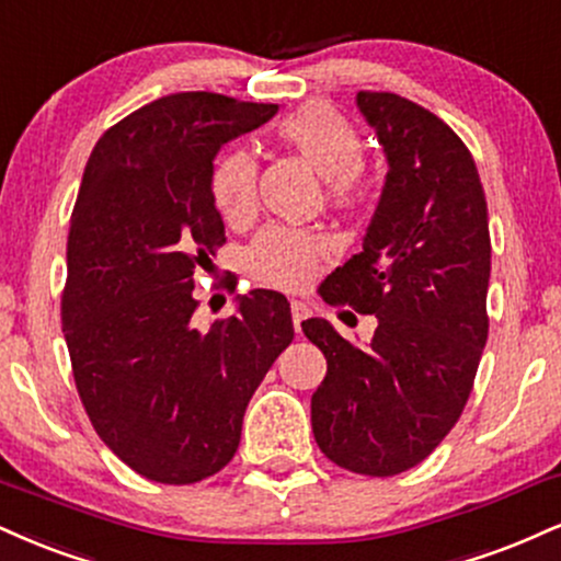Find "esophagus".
Listing matches in <instances>:
<instances>
[{
  "mask_svg": "<svg viewBox=\"0 0 561 561\" xmlns=\"http://www.w3.org/2000/svg\"><path fill=\"white\" fill-rule=\"evenodd\" d=\"M289 308H293V327H295V332H300V323L310 316V308L302 300H293V302H289Z\"/></svg>",
  "mask_w": 561,
  "mask_h": 561,
  "instance_id": "obj_1",
  "label": "esophagus"
}]
</instances>
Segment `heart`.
<instances>
[{
	"instance_id": "1",
	"label": "heart",
	"mask_w": 561,
	"mask_h": 561,
	"mask_svg": "<svg viewBox=\"0 0 561 561\" xmlns=\"http://www.w3.org/2000/svg\"><path fill=\"white\" fill-rule=\"evenodd\" d=\"M276 138L327 180L334 206H360L370 195V178L360 161L363 140L345 114L329 104L300 106L276 125ZM255 161L242 148L221 153L211 172V195L229 225L242 227L255 214ZM327 240L308 229L268 227L248 251V272L255 282L279 289L308 285L319 272Z\"/></svg>"
}]
</instances>
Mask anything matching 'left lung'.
I'll return each mask as SVG.
<instances>
[{"label":"left lung","mask_w":561,"mask_h":561,"mask_svg":"<svg viewBox=\"0 0 561 561\" xmlns=\"http://www.w3.org/2000/svg\"><path fill=\"white\" fill-rule=\"evenodd\" d=\"M357 110L387 153V182L353 255L323 282L332 306L379 319L368 347L350 345L327 319L302 332L327 357L310 397L323 455L360 476L415 468L460 421L489 316V208L476 161L447 123L383 91Z\"/></svg>","instance_id":"left-lung-1"}]
</instances>
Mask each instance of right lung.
Listing matches in <instances>:
<instances>
[{
  "instance_id": "add662e5",
  "label": "right lung",
  "mask_w": 561,
  "mask_h": 561,
  "mask_svg": "<svg viewBox=\"0 0 561 561\" xmlns=\"http://www.w3.org/2000/svg\"><path fill=\"white\" fill-rule=\"evenodd\" d=\"M276 110L172 93L112 125L85 164L67 234L62 332L93 428L148 481L219 473L253 391L295 336L274 289L240 295L238 313L208 332L193 319L195 268L227 242L214 157Z\"/></svg>"
}]
</instances>
